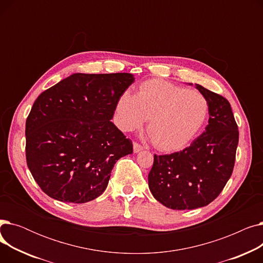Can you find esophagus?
Instances as JSON below:
<instances>
[{
    "label": "esophagus",
    "mask_w": 263,
    "mask_h": 263,
    "mask_svg": "<svg viewBox=\"0 0 263 263\" xmlns=\"http://www.w3.org/2000/svg\"><path fill=\"white\" fill-rule=\"evenodd\" d=\"M133 150H134L135 154H137V153H140V151L143 150V147H142L139 143L134 142V143H133Z\"/></svg>",
    "instance_id": "34e87169"
}]
</instances>
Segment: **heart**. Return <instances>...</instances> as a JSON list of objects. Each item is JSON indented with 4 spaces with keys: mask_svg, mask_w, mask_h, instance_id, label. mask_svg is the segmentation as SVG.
I'll return each instance as SVG.
<instances>
[{
    "mask_svg": "<svg viewBox=\"0 0 263 263\" xmlns=\"http://www.w3.org/2000/svg\"><path fill=\"white\" fill-rule=\"evenodd\" d=\"M209 102L200 92L162 80H150L136 96L123 92L117 102L118 126L123 131L142 127L162 151H176L191 142L208 116Z\"/></svg>",
    "mask_w": 263,
    "mask_h": 263,
    "instance_id": "heart-1",
    "label": "heart"
}]
</instances>
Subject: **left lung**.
I'll return each instance as SVG.
<instances>
[{"instance_id":"8db88e82","label":"left lung","mask_w":263,"mask_h":263,"mask_svg":"<svg viewBox=\"0 0 263 263\" xmlns=\"http://www.w3.org/2000/svg\"><path fill=\"white\" fill-rule=\"evenodd\" d=\"M209 102L208 126L185 149L155 155L148 175L154 197L173 210H193L212 202L232 174L239 143L238 124L223 96L196 84Z\"/></svg>"}]
</instances>
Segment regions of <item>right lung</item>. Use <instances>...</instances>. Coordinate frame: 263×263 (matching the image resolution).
<instances>
[{
  "label": "right lung",
  "instance_id": "add662e5",
  "mask_svg": "<svg viewBox=\"0 0 263 263\" xmlns=\"http://www.w3.org/2000/svg\"><path fill=\"white\" fill-rule=\"evenodd\" d=\"M131 73H74L41 92L25 123L26 163L46 194L84 203L100 196L110 172L133 153L110 121Z\"/></svg>",
  "mask_w": 263,
  "mask_h": 263
}]
</instances>
